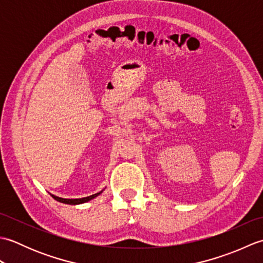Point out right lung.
Wrapping results in <instances>:
<instances>
[{
    "label": "right lung",
    "mask_w": 263,
    "mask_h": 263,
    "mask_svg": "<svg viewBox=\"0 0 263 263\" xmlns=\"http://www.w3.org/2000/svg\"><path fill=\"white\" fill-rule=\"evenodd\" d=\"M100 193H103V191H100L98 193H95L92 195H89V197H86V198H80V199H64V198L57 197V195H54V194H51V195L55 200L59 201V202H62V203H65V204H81V203L88 202V201H90L96 197H98Z\"/></svg>",
    "instance_id": "obj_1"
}]
</instances>
